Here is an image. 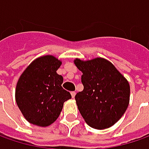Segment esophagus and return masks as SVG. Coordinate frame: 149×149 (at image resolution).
<instances>
[{
    "label": "esophagus",
    "instance_id": "obj_1",
    "mask_svg": "<svg viewBox=\"0 0 149 149\" xmlns=\"http://www.w3.org/2000/svg\"><path fill=\"white\" fill-rule=\"evenodd\" d=\"M71 94H72V98H74L75 95H76V92L72 91V92H71Z\"/></svg>",
    "mask_w": 149,
    "mask_h": 149
}]
</instances>
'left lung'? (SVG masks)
Listing matches in <instances>:
<instances>
[{
    "label": "left lung",
    "instance_id": "left-lung-1",
    "mask_svg": "<svg viewBox=\"0 0 149 149\" xmlns=\"http://www.w3.org/2000/svg\"><path fill=\"white\" fill-rule=\"evenodd\" d=\"M83 72V90L75 100L85 121L95 129H105L116 123L127 110L130 86L127 79L105 59L83 61L75 60Z\"/></svg>",
    "mask_w": 149,
    "mask_h": 149
}]
</instances>
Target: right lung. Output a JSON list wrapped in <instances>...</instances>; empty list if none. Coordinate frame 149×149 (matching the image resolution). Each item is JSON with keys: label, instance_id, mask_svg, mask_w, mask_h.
Segmentation results:
<instances>
[{"label": "right lung", "instance_id": "1", "mask_svg": "<svg viewBox=\"0 0 149 149\" xmlns=\"http://www.w3.org/2000/svg\"><path fill=\"white\" fill-rule=\"evenodd\" d=\"M61 62L52 56L36 59L21 75L16 88V101L23 116L31 124L48 127L56 120L64 102L72 98L57 74Z\"/></svg>", "mask_w": 149, "mask_h": 149}]
</instances>
